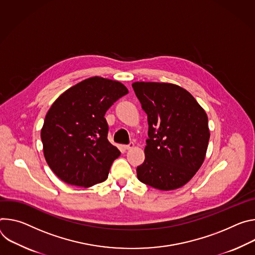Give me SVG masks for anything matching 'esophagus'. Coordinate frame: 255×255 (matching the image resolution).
Returning <instances> with one entry per match:
<instances>
[{
	"label": "esophagus",
	"mask_w": 255,
	"mask_h": 255,
	"mask_svg": "<svg viewBox=\"0 0 255 255\" xmlns=\"http://www.w3.org/2000/svg\"><path fill=\"white\" fill-rule=\"evenodd\" d=\"M133 146H134L133 143H129L128 145H125V146H124V149H125V150H129V149L133 148Z\"/></svg>",
	"instance_id": "34e87169"
}]
</instances>
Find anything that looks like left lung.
Wrapping results in <instances>:
<instances>
[{"label": "left lung", "instance_id": "1", "mask_svg": "<svg viewBox=\"0 0 255 255\" xmlns=\"http://www.w3.org/2000/svg\"><path fill=\"white\" fill-rule=\"evenodd\" d=\"M131 86L149 125L146 157L136 167V176L157 189L179 188L205 160L210 139L207 113L177 85L135 82Z\"/></svg>", "mask_w": 255, "mask_h": 255}]
</instances>
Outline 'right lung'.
Listing matches in <instances>:
<instances>
[{
  "label": "right lung",
  "mask_w": 255,
  "mask_h": 255,
  "mask_svg": "<svg viewBox=\"0 0 255 255\" xmlns=\"http://www.w3.org/2000/svg\"><path fill=\"white\" fill-rule=\"evenodd\" d=\"M128 93L124 84L92 77L65 91L47 111L40 136L44 158L64 182L90 187L107 179L120 155L107 139L108 108Z\"/></svg>",
  "instance_id": "right-lung-1"
}]
</instances>
